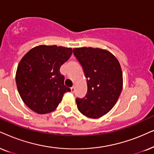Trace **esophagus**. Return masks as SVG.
<instances>
[{
	"instance_id": "esophagus-1",
	"label": "esophagus",
	"mask_w": 154,
	"mask_h": 154,
	"mask_svg": "<svg viewBox=\"0 0 154 154\" xmlns=\"http://www.w3.org/2000/svg\"><path fill=\"white\" fill-rule=\"evenodd\" d=\"M75 91V86H73V87H71V92L72 93H74Z\"/></svg>"
}]
</instances>
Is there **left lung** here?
Returning a JSON list of instances; mask_svg holds the SVG:
<instances>
[{"mask_svg": "<svg viewBox=\"0 0 154 154\" xmlns=\"http://www.w3.org/2000/svg\"><path fill=\"white\" fill-rule=\"evenodd\" d=\"M73 53L87 83L86 96L76 98L77 108L88 118H100L112 109L121 93V67L116 57L103 49L83 47L74 48Z\"/></svg>", "mask_w": 154, "mask_h": 154, "instance_id": "8db88e82", "label": "left lung"}]
</instances>
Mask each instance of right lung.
<instances>
[{
  "label": "right lung",
  "mask_w": 154,
  "mask_h": 154,
  "mask_svg": "<svg viewBox=\"0 0 154 154\" xmlns=\"http://www.w3.org/2000/svg\"><path fill=\"white\" fill-rule=\"evenodd\" d=\"M72 50L57 46H36L25 54L17 67L16 84L22 101L38 114L58 107L65 92V77L60 68L70 58Z\"/></svg>",
  "instance_id": "add662e5"
}]
</instances>
